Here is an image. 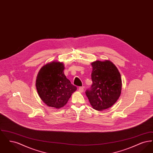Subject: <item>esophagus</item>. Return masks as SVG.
<instances>
[{
    "instance_id": "1",
    "label": "esophagus",
    "mask_w": 153,
    "mask_h": 153,
    "mask_svg": "<svg viewBox=\"0 0 153 153\" xmlns=\"http://www.w3.org/2000/svg\"><path fill=\"white\" fill-rule=\"evenodd\" d=\"M79 91L81 92V93H82V92H83V91H84V88L83 87H79Z\"/></svg>"
}]
</instances>
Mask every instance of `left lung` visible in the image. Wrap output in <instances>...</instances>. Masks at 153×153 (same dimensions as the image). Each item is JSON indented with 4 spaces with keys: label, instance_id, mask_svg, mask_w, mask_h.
<instances>
[{
    "label": "left lung",
    "instance_id": "8db88e82",
    "mask_svg": "<svg viewBox=\"0 0 153 153\" xmlns=\"http://www.w3.org/2000/svg\"><path fill=\"white\" fill-rule=\"evenodd\" d=\"M91 65L93 83L85 94L94 109L102 111L112 106L120 97L121 76L116 66L108 60L96 61Z\"/></svg>",
    "mask_w": 153,
    "mask_h": 153
}]
</instances>
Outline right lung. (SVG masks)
<instances>
[{
    "label": "right lung",
    "instance_id": "right-lung-1",
    "mask_svg": "<svg viewBox=\"0 0 153 153\" xmlns=\"http://www.w3.org/2000/svg\"><path fill=\"white\" fill-rule=\"evenodd\" d=\"M62 62L53 61L43 66L38 73L36 90L49 107L57 109L64 107L77 89L66 78Z\"/></svg>",
    "mask_w": 153,
    "mask_h": 153
}]
</instances>
